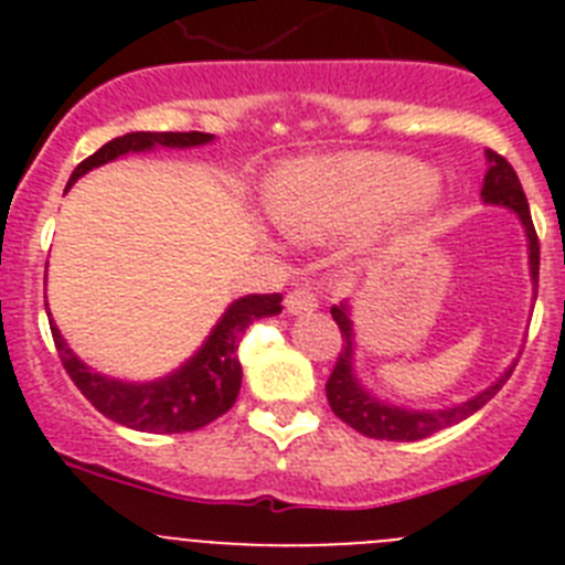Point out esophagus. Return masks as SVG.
<instances>
[{"label": "esophagus", "mask_w": 565, "mask_h": 565, "mask_svg": "<svg viewBox=\"0 0 565 565\" xmlns=\"http://www.w3.org/2000/svg\"><path fill=\"white\" fill-rule=\"evenodd\" d=\"M286 308L288 313H306V311H313L317 308V294L311 291V288H291L286 297Z\"/></svg>", "instance_id": "34e87169"}]
</instances>
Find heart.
<instances>
[{
	"mask_svg": "<svg viewBox=\"0 0 565 565\" xmlns=\"http://www.w3.org/2000/svg\"><path fill=\"white\" fill-rule=\"evenodd\" d=\"M416 167L382 158L302 161L279 169L266 194L268 212L294 234H319L384 209L411 186Z\"/></svg>",
	"mask_w": 565,
	"mask_h": 565,
	"instance_id": "obj_1",
	"label": "heart"
}]
</instances>
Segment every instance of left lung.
Listing matches in <instances>:
<instances>
[{
	"label": "left lung",
	"instance_id": "obj_1",
	"mask_svg": "<svg viewBox=\"0 0 565 565\" xmlns=\"http://www.w3.org/2000/svg\"><path fill=\"white\" fill-rule=\"evenodd\" d=\"M489 154V169L487 178H483V201L487 203H501V206L515 209L518 217L523 221L529 234V263H532V277L537 282V271H541V243H537L535 223H532V214H529L526 192H523L521 181H518V172L512 169V163L498 152ZM333 319H337L339 331H342L344 348L337 356L331 376L326 382L328 404L331 411L342 418L348 427H353L356 433L367 438H376V441H418V438H427L438 430H447L452 424L463 422L467 416H472L476 411H481L489 398L495 396L503 387L512 371L503 379H498L489 391H483L481 396L469 398L461 407H450V411H402V407H387V404L376 402L367 393L362 391L353 379L351 371V353H353V333H351V319L344 306L331 308Z\"/></svg>",
	"mask_w": 565,
	"mask_h": 565
}]
</instances>
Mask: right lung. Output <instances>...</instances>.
Returning a JSON list of instances; mask_svg holds the SVG:
<instances>
[{
    "instance_id": "add662e5",
    "label": "right lung",
    "mask_w": 565,
    "mask_h": 565,
    "mask_svg": "<svg viewBox=\"0 0 565 565\" xmlns=\"http://www.w3.org/2000/svg\"><path fill=\"white\" fill-rule=\"evenodd\" d=\"M206 141H212L209 132H127L84 158L70 174L67 189L93 167L115 161L127 152H141L149 147H198ZM279 311H282L279 294L239 297L214 326L206 344L183 364L181 371L149 384H127L98 376L87 364L78 362L56 326H50V331H53V342H56L64 371L98 413L124 424L129 430L189 433L206 427L214 418L232 411V404L237 402L239 382H243V367L237 359L239 339L252 322L274 317Z\"/></svg>"
}]
</instances>
